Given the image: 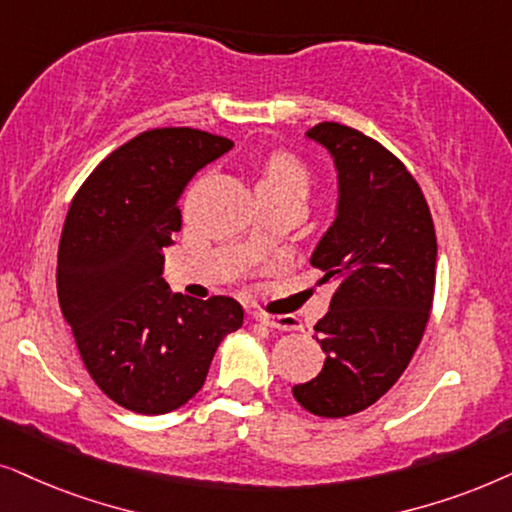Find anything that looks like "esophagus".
Masks as SVG:
<instances>
[{
	"mask_svg": "<svg viewBox=\"0 0 512 512\" xmlns=\"http://www.w3.org/2000/svg\"><path fill=\"white\" fill-rule=\"evenodd\" d=\"M255 318L260 320V323L269 325V327H276V330H299V320L295 316H281V313H267V311H257Z\"/></svg>",
	"mask_w": 512,
	"mask_h": 512,
	"instance_id": "34e87169",
	"label": "esophagus"
}]
</instances>
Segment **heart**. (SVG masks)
<instances>
[{
	"mask_svg": "<svg viewBox=\"0 0 512 512\" xmlns=\"http://www.w3.org/2000/svg\"><path fill=\"white\" fill-rule=\"evenodd\" d=\"M311 189V170L299 156L290 152H274L262 161L257 192L297 194L304 196Z\"/></svg>",
	"mask_w": 512,
	"mask_h": 512,
	"instance_id": "b5f03b06",
	"label": "heart"
}]
</instances>
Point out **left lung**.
<instances>
[{"instance_id": "obj_1", "label": "left lung", "mask_w": 512, "mask_h": 512, "mask_svg": "<svg viewBox=\"0 0 512 512\" xmlns=\"http://www.w3.org/2000/svg\"><path fill=\"white\" fill-rule=\"evenodd\" d=\"M309 138L339 170V213L311 267L335 285L313 325L325 351L316 379L292 388L304 410L342 419L367 410L407 370L435 292L438 243L431 210L405 163L351 126L323 121Z\"/></svg>"}]
</instances>
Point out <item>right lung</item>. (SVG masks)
<instances>
[{
	"label": "right lung",
	"mask_w": 512,
	"mask_h": 512,
	"mask_svg": "<svg viewBox=\"0 0 512 512\" xmlns=\"http://www.w3.org/2000/svg\"><path fill=\"white\" fill-rule=\"evenodd\" d=\"M234 147L189 126L152 128L102 159L67 210L58 248L60 311L100 391L138 414H166L201 391L217 346L243 325L234 297L170 295L163 248L194 175Z\"/></svg>",
	"instance_id": "obj_1"
}]
</instances>
